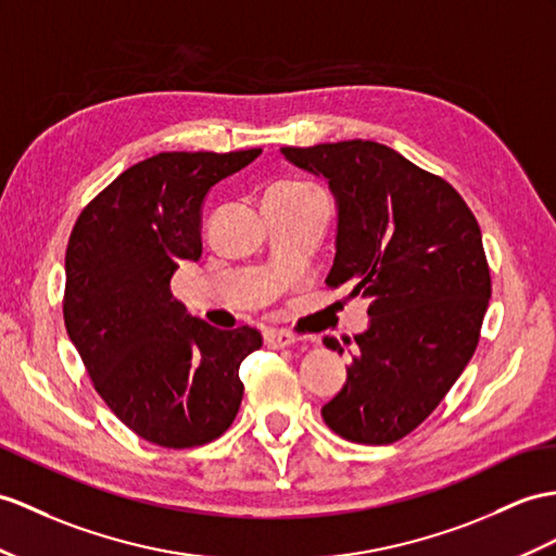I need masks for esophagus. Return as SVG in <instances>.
Returning <instances> with one entry per match:
<instances>
[{
    "instance_id": "34e87169",
    "label": "esophagus",
    "mask_w": 556,
    "mask_h": 556,
    "mask_svg": "<svg viewBox=\"0 0 556 556\" xmlns=\"http://www.w3.org/2000/svg\"><path fill=\"white\" fill-rule=\"evenodd\" d=\"M294 342H296V337L292 332H288V330H274V328H270V330L264 332V344L268 349H286V346H290Z\"/></svg>"
}]
</instances>
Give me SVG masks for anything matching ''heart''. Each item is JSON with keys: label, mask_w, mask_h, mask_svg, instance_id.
I'll use <instances>...</instances> for the list:
<instances>
[{"label": "heart", "mask_w": 556, "mask_h": 556, "mask_svg": "<svg viewBox=\"0 0 556 556\" xmlns=\"http://www.w3.org/2000/svg\"><path fill=\"white\" fill-rule=\"evenodd\" d=\"M296 188H306L302 184H280V186H274L270 191H296Z\"/></svg>", "instance_id": "heart-1"}]
</instances>
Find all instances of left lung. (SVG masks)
Returning <instances> with one entry per match:
<instances>
[{
  "instance_id": "1",
  "label": "left lung",
  "mask_w": 556,
  "mask_h": 556,
  "mask_svg": "<svg viewBox=\"0 0 556 556\" xmlns=\"http://www.w3.org/2000/svg\"><path fill=\"white\" fill-rule=\"evenodd\" d=\"M280 153L334 195L328 288L370 300L346 384L320 415L346 441L394 443L434 413L479 344L491 300L481 228L448 181L389 146L354 139Z\"/></svg>"
}]
</instances>
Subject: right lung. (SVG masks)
I'll return each instance as SVG.
<instances>
[{
  "mask_svg": "<svg viewBox=\"0 0 556 556\" xmlns=\"http://www.w3.org/2000/svg\"><path fill=\"white\" fill-rule=\"evenodd\" d=\"M260 153L141 160L89 202L67 240V337L108 408L155 445L210 443L238 415L240 363L262 346V334L188 316L169 280L184 260H200L210 188Z\"/></svg>",
  "mask_w": 556,
  "mask_h": 556,
  "instance_id": "right-lung-1",
  "label": "right lung"
}]
</instances>
